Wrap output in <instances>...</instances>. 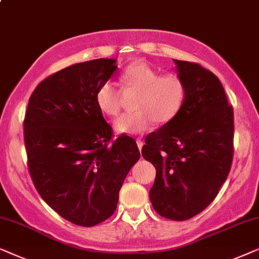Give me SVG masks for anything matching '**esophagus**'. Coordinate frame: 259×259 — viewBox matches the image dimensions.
<instances>
[{"label": "esophagus", "mask_w": 259, "mask_h": 259, "mask_svg": "<svg viewBox=\"0 0 259 259\" xmlns=\"http://www.w3.org/2000/svg\"><path fill=\"white\" fill-rule=\"evenodd\" d=\"M136 143H137V147H139V149H140V150H142V147H143V142H142V140L137 139V140H136Z\"/></svg>", "instance_id": "obj_1"}]
</instances>
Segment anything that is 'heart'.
I'll list each match as a JSON object with an SVG mask.
<instances>
[{
	"mask_svg": "<svg viewBox=\"0 0 259 259\" xmlns=\"http://www.w3.org/2000/svg\"><path fill=\"white\" fill-rule=\"evenodd\" d=\"M124 91L137 92L134 109L123 113L113 123L118 134L137 135L150 130L155 122L165 124L181 111L186 99V85L180 75L161 74L144 61H136L124 68L120 75ZM96 103L108 116H116L120 110V92L111 81H105L96 91Z\"/></svg>",
	"mask_w": 259,
	"mask_h": 259,
	"instance_id": "obj_1",
	"label": "heart"
}]
</instances>
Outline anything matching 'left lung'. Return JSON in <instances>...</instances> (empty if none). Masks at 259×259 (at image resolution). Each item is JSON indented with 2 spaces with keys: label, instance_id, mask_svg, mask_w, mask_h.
I'll return each instance as SVG.
<instances>
[{
  "label": "left lung",
  "instance_id": "obj_1",
  "mask_svg": "<svg viewBox=\"0 0 259 259\" xmlns=\"http://www.w3.org/2000/svg\"><path fill=\"white\" fill-rule=\"evenodd\" d=\"M186 99L173 120L147 136L142 156L154 164L151 205L170 220L202 212L226 181L233 156V109L222 82L199 64L175 60Z\"/></svg>",
  "mask_w": 259,
  "mask_h": 259
}]
</instances>
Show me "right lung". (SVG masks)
<instances>
[{
  "mask_svg": "<svg viewBox=\"0 0 259 259\" xmlns=\"http://www.w3.org/2000/svg\"><path fill=\"white\" fill-rule=\"evenodd\" d=\"M116 59L74 64L50 75L30 96L23 130L30 177L45 202L68 222L95 226L116 211L119 189L140 160L135 140L112 129L96 91Z\"/></svg>",
  "mask_w": 259,
  "mask_h": 259,
  "instance_id": "1",
  "label": "right lung"
}]
</instances>
